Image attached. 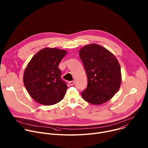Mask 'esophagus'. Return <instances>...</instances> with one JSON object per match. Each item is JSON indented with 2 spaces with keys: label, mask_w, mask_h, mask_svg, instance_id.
I'll list each match as a JSON object with an SVG mask.
<instances>
[{
  "label": "esophagus",
  "mask_w": 148,
  "mask_h": 148,
  "mask_svg": "<svg viewBox=\"0 0 148 148\" xmlns=\"http://www.w3.org/2000/svg\"><path fill=\"white\" fill-rule=\"evenodd\" d=\"M74 83H75V81H69V85H70V86H73V85H74Z\"/></svg>",
  "instance_id": "esophagus-1"
}]
</instances>
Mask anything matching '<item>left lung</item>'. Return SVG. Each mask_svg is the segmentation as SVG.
Here are the masks:
<instances>
[{"label": "left lung", "instance_id": "1", "mask_svg": "<svg viewBox=\"0 0 148 148\" xmlns=\"http://www.w3.org/2000/svg\"><path fill=\"white\" fill-rule=\"evenodd\" d=\"M79 55L88 79L87 87L81 92L82 97L94 105L109 101L121 84L118 61L109 50L97 44L84 46L79 50Z\"/></svg>", "mask_w": 148, "mask_h": 148}]
</instances>
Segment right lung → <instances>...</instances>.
I'll return each mask as SVG.
<instances>
[{
    "instance_id": "add662e5",
    "label": "right lung",
    "mask_w": 148,
    "mask_h": 148,
    "mask_svg": "<svg viewBox=\"0 0 148 148\" xmlns=\"http://www.w3.org/2000/svg\"><path fill=\"white\" fill-rule=\"evenodd\" d=\"M67 51L45 48L37 52L27 64L23 75L25 86L39 103L51 105L64 98L67 84L61 78L58 64Z\"/></svg>"
}]
</instances>
